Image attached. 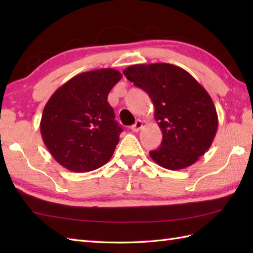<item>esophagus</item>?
<instances>
[{
  "mask_svg": "<svg viewBox=\"0 0 253 253\" xmlns=\"http://www.w3.org/2000/svg\"><path fill=\"white\" fill-rule=\"evenodd\" d=\"M142 127H143V122H142L141 120H138V121L131 126V130L135 131V132H138L139 130L141 129Z\"/></svg>",
  "mask_w": 253,
  "mask_h": 253,
  "instance_id": "1",
  "label": "esophagus"
}]
</instances>
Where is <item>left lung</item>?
Wrapping results in <instances>:
<instances>
[{
	"label": "left lung",
	"mask_w": 253,
	"mask_h": 253,
	"mask_svg": "<svg viewBox=\"0 0 253 253\" xmlns=\"http://www.w3.org/2000/svg\"><path fill=\"white\" fill-rule=\"evenodd\" d=\"M124 75L146 91L163 133L161 147L150 157L164 169L177 170L196 163L217 131V113L211 96L191 75L166 63L138 64Z\"/></svg>",
	"instance_id": "left-lung-1"
}]
</instances>
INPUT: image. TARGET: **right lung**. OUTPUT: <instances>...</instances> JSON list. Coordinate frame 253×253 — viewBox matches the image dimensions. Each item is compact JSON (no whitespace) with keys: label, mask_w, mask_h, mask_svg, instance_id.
<instances>
[{"label":"right lung","mask_w":253,"mask_h":253,"mask_svg":"<svg viewBox=\"0 0 253 253\" xmlns=\"http://www.w3.org/2000/svg\"><path fill=\"white\" fill-rule=\"evenodd\" d=\"M122 74L113 68L77 75L46 102L40 122L43 142L63 168L75 173L109 162L123 128L107 102Z\"/></svg>","instance_id":"obj_1"}]
</instances>
